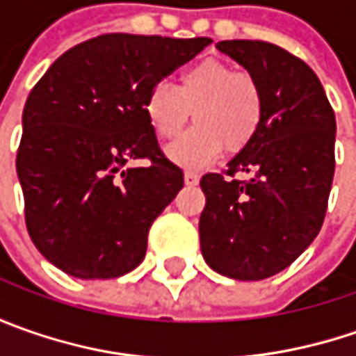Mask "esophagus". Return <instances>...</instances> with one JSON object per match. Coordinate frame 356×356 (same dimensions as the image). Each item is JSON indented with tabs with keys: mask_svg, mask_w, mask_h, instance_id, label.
I'll use <instances>...</instances> for the list:
<instances>
[{
	"mask_svg": "<svg viewBox=\"0 0 356 356\" xmlns=\"http://www.w3.org/2000/svg\"><path fill=\"white\" fill-rule=\"evenodd\" d=\"M184 182H186V186H196L198 184V174L192 170L184 172Z\"/></svg>",
	"mask_w": 356,
	"mask_h": 356,
	"instance_id": "34e87169",
	"label": "esophagus"
}]
</instances>
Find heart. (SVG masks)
Wrapping results in <instances>:
<instances>
[{
	"mask_svg": "<svg viewBox=\"0 0 356 356\" xmlns=\"http://www.w3.org/2000/svg\"><path fill=\"white\" fill-rule=\"evenodd\" d=\"M144 113L160 138H176L192 117L196 127L168 148L184 168H200L226 152L236 154L261 127L264 95L245 71L224 61H202L178 76V87L160 83L148 92Z\"/></svg>",
	"mask_w": 356,
	"mask_h": 356,
	"instance_id": "b5f03b06",
	"label": "heart"
}]
</instances>
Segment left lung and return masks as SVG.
Here are the masks:
<instances>
[{
    "label": "left lung",
    "instance_id": "obj_1",
    "mask_svg": "<svg viewBox=\"0 0 356 356\" xmlns=\"http://www.w3.org/2000/svg\"><path fill=\"white\" fill-rule=\"evenodd\" d=\"M216 49L259 83L264 117L255 138L206 174L200 250L206 264L239 281L267 280L317 238L335 174V113L307 63L266 41H220ZM248 173V181L234 179Z\"/></svg>",
    "mask_w": 356,
    "mask_h": 356
}]
</instances>
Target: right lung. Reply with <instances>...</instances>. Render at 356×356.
<instances>
[{"label":"right lung","mask_w":356,"mask_h":356,"mask_svg":"<svg viewBox=\"0 0 356 356\" xmlns=\"http://www.w3.org/2000/svg\"><path fill=\"white\" fill-rule=\"evenodd\" d=\"M212 39L99 35L65 51L23 108L17 178L25 224L49 264L79 280L140 266L152 222L184 186L144 101ZM148 157L151 164L130 169Z\"/></svg>","instance_id":"obj_1"}]
</instances>
